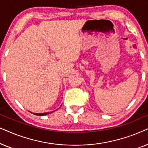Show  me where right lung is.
<instances>
[{"label": "right lung", "instance_id": "1", "mask_svg": "<svg viewBox=\"0 0 148 148\" xmlns=\"http://www.w3.org/2000/svg\"><path fill=\"white\" fill-rule=\"evenodd\" d=\"M52 112H44V113H34V112H32V113H33V114H35V115H37V116H44V115H46V114H50V113H52Z\"/></svg>", "mask_w": 148, "mask_h": 148}]
</instances>
